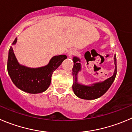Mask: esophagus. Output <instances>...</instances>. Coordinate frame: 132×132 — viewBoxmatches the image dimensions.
<instances>
[{
	"instance_id": "34e87169",
	"label": "esophagus",
	"mask_w": 132,
	"mask_h": 132,
	"mask_svg": "<svg viewBox=\"0 0 132 132\" xmlns=\"http://www.w3.org/2000/svg\"><path fill=\"white\" fill-rule=\"evenodd\" d=\"M75 51H74V50H71V51H69V52H68V56H69V57H71V56H72V55H74L75 54Z\"/></svg>"
}]
</instances>
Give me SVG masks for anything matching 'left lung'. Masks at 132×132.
<instances>
[{"label": "left lung", "instance_id": "obj_1", "mask_svg": "<svg viewBox=\"0 0 132 132\" xmlns=\"http://www.w3.org/2000/svg\"><path fill=\"white\" fill-rule=\"evenodd\" d=\"M74 66L72 68V76L74 83L72 84V89L74 93L78 97L86 100H94L102 96L111 87V84L115 80L117 75V59L116 56H114V63L115 65V71L113 75L107 80L100 82L95 83L91 86H85L78 82V73L81 71V63L80 60L78 57H75L72 59Z\"/></svg>", "mask_w": 132, "mask_h": 132}]
</instances>
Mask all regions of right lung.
Here are the masks:
<instances>
[{
	"label": "right lung",
	"mask_w": 132,
	"mask_h": 132,
	"mask_svg": "<svg viewBox=\"0 0 132 132\" xmlns=\"http://www.w3.org/2000/svg\"><path fill=\"white\" fill-rule=\"evenodd\" d=\"M17 40L15 39L12 45H15ZM65 59V55L55 56L44 67L30 68L19 63L11 46L7 58V72L13 84L19 89L28 93H40L48 88L54 71Z\"/></svg>",
	"instance_id": "obj_1"
}]
</instances>
